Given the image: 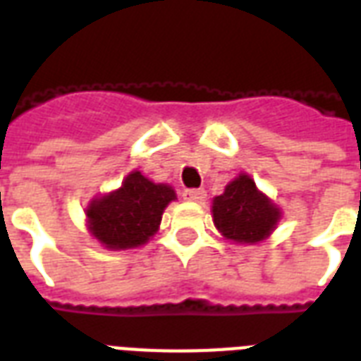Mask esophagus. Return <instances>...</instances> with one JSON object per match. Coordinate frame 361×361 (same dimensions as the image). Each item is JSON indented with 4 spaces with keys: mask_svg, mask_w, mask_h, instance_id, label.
Here are the masks:
<instances>
[{
    "mask_svg": "<svg viewBox=\"0 0 361 361\" xmlns=\"http://www.w3.org/2000/svg\"><path fill=\"white\" fill-rule=\"evenodd\" d=\"M183 198L185 200H192V202H202L206 198V191L204 189H185L183 191Z\"/></svg>",
    "mask_w": 361,
    "mask_h": 361,
    "instance_id": "1",
    "label": "esophagus"
}]
</instances>
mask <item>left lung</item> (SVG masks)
I'll use <instances>...</instances> for the list:
<instances>
[{
	"label": "left lung",
	"instance_id": "8db88e82",
	"mask_svg": "<svg viewBox=\"0 0 361 361\" xmlns=\"http://www.w3.org/2000/svg\"><path fill=\"white\" fill-rule=\"evenodd\" d=\"M281 214L249 176L241 174L214 200V223L223 236L238 243H257L269 236Z\"/></svg>",
	"mask_w": 361,
	"mask_h": 361
}]
</instances>
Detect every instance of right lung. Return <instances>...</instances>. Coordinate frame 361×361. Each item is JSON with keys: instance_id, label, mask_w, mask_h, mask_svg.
Segmentation results:
<instances>
[{"instance_id": "right-lung-1", "label": "right lung", "mask_w": 361, "mask_h": 361, "mask_svg": "<svg viewBox=\"0 0 361 361\" xmlns=\"http://www.w3.org/2000/svg\"><path fill=\"white\" fill-rule=\"evenodd\" d=\"M174 198L172 187L133 172L118 191L90 204V231L109 249L138 247L157 232L164 208Z\"/></svg>"}]
</instances>
